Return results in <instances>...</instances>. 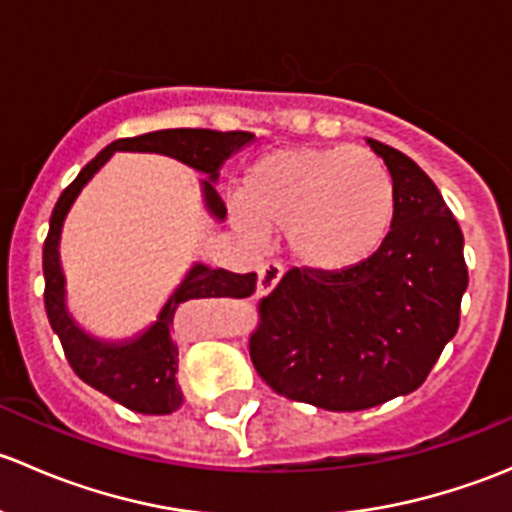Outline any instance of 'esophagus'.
<instances>
[{
	"label": "esophagus",
	"instance_id": "esophagus-1",
	"mask_svg": "<svg viewBox=\"0 0 512 512\" xmlns=\"http://www.w3.org/2000/svg\"><path fill=\"white\" fill-rule=\"evenodd\" d=\"M282 272L285 270H282L280 262H265L260 267V275H257V297H267L282 280Z\"/></svg>",
	"mask_w": 512,
	"mask_h": 512
}]
</instances>
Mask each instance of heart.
<instances>
[{
  "label": "heart",
  "mask_w": 512,
  "mask_h": 512,
  "mask_svg": "<svg viewBox=\"0 0 512 512\" xmlns=\"http://www.w3.org/2000/svg\"><path fill=\"white\" fill-rule=\"evenodd\" d=\"M394 213V183L371 151L289 146L247 168L235 220L252 235L287 232L302 265L342 272L381 250Z\"/></svg>",
  "instance_id": "obj_1"
}]
</instances>
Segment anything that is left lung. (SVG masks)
<instances>
[{
    "label": "left lung",
    "mask_w": 512,
    "mask_h": 512,
    "mask_svg": "<svg viewBox=\"0 0 512 512\" xmlns=\"http://www.w3.org/2000/svg\"><path fill=\"white\" fill-rule=\"evenodd\" d=\"M389 168L396 213L374 257L352 270L292 267L260 302L250 356L270 389L327 411H361L426 381L456 337L468 287L463 232L433 180L366 138Z\"/></svg>",
    "instance_id": "1"
}]
</instances>
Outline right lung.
<instances>
[{
    "label": "right lung",
    "mask_w": 512,
    "mask_h": 512,
    "mask_svg": "<svg viewBox=\"0 0 512 512\" xmlns=\"http://www.w3.org/2000/svg\"><path fill=\"white\" fill-rule=\"evenodd\" d=\"M252 141H255V133H223L208 131V128H165V131L143 133L136 138H121L103 148L91 163H86L74 183L56 200L49 220V235L44 242L46 317H49L51 329L59 337L76 376L126 409L148 416H165L183 406V391L175 379V371H178V344L173 339L175 312L180 309V304L193 302V299L250 297L255 292L257 275L255 272L235 275V272L220 270V267L195 262L146 332L133 339H123V342H103V339L86 334L66 309V280L59 262V240L66 215L84 185L94 178L113 153L136 151L170 156L190 165L198 173L208 175L205 180H200L205 208L215 220H225V203L215 190V180L220 175L218 170L232 153Z\"/></svg>",
    "instance_id": "obj_1"
}]
</instances>
